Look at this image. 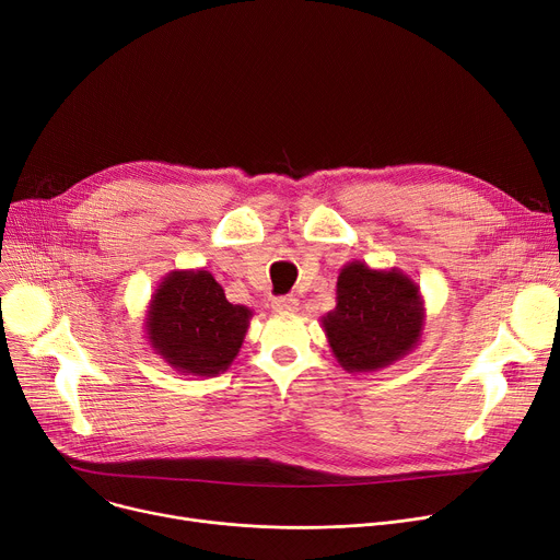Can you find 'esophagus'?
Returning a JSON list of instances; mask_svg holds the SVG:
<instances>
[{
    "instance_id": "1",
    "label": "esophagus",
    "mask_w": 560,
    "mask_h": 560,
    "mask_svg": "<svg viewBox=\"0 0 560 560\" xmlns=\"http://www.w3.org/2000/svg\"><path fill=\"white\" fill-rule=\"evenodd\" d=\"M272 311L275 313H292V311H298V306H300V302L292 298V295H285V298H277V300H272Z\"/></svg>"
}]
</instances>
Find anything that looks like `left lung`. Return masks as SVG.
Masks as SVG:
<instances>
[{
	"instance_id": "obj_1",
	"label": "left lung",
	"mask_w": 560,
	"mask_h": 560,
	"mask_svg": "<svg viewBox=\"0 0 560 560\" xmlns=\"http://www.w3.org/2000/svg\"><path fill=\"white\" fill-rule=\"evenodd\" d=\"M424 319L420 285L408 275L349 260L338 275L336 308L322 315V329L342 370L376 372L420 345Z\"/></svg>"
}]
</instances>
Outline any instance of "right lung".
I'll return each mask as SVG.
<instances>
[{
  "instance_id": "add662e5",
  "label": "right lung",
  "mask_w": 560,
  "mask_h": 560,
  "mask_svg": "<svg viewBox=\"0 0 560 560\" xmlns=\"http://www.w3.org/2000/svg\"><path fill=\"white\" fill-rule=\"evenodd\" d=\"M252 308L231 304L209 270H172L144 313V338L170 368L218 376L238 357Z\"/></svg>"
}]
</instances>
